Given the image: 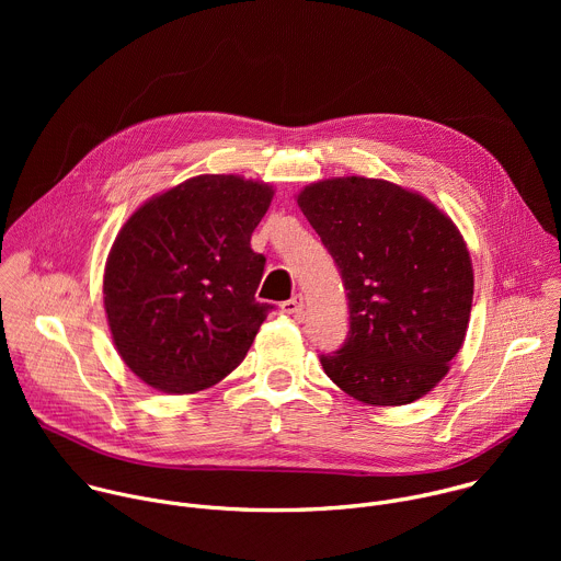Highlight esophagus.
Returning <instances> with one entry per match:
<instances>
[{
	"label": "esophagus",
	"mask_w": 561,
	"mask_h": 561,
	"mask_svg": "<svg viewBox=\"0 0 561 561\" xmlns=\"http://www.w3.org/2000/svg\"><path fill=\"white\" fill-rule=\"evenodd\" d=\"M282 312L293 314V317H304V297L301 295H293L290 299L282 301Z\"/></svg>",
	"instance_id": "34e87169"
}]
</instances>
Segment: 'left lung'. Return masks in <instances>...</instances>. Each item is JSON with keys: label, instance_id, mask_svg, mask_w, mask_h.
Segmentation results:
<instances>
[{"label": "left lung", "instance_id": "8db88e82", "mask_svg": "<svg viewBox=\"0 0 561 561\" xmlns=\"http://www.w3.org/2000/svg\"><path fill=\"white\" fill-rule=\"evenodd\" d=\"M297 204L348 290L351 331L319 362L357 402L404 407L433 390L459 353L472 262L453 219L424 195L370 178L306 186Z\"/></svg>", "mask_w": 561, "mask_h": 561}]
</instances>
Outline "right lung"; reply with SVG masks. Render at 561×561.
<instances>
[{"label":"right lung","mask_w":561,"mask_h":561,"mask_svg":"<svg viewBox=\"0 0 561 561\" xmlns=\"http://www.w3.org/2000/svg\"><path fill=\"white\" fill-rule=\"evenodd\" d=\"M273 195L264 182L197 175L126 219L104 268V308L144 383L197 392L244 362L273 310L255 299L266 257L251 249Z\"/></svg>","instance_id":"1"}]
</instances>
